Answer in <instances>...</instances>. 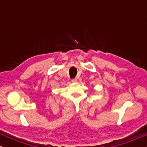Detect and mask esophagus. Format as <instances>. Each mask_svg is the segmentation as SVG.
<instances>
[{
	"mask_svg": "<svg viewBox=\"0 0 147 147\" xmlns=\"http://www.w3.org/2000/svg\"><path fill=\"white\" fill-rule=\"evenodd\" d=\"M72 82H77V79H76V78L72 79Z\"/></svg>",
	"mask_w": 147,
	"mask_h": 147,
	"instance_id": "esophagus-1",
	"label": "esophagus"
}]
</instances>
